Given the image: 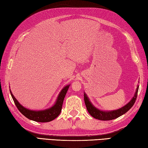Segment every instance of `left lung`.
Returning <instances> with one entry per match:
<instances>
[{"label":"left lung","instance_id":"left-lung-1","mask_svg":"<svg viewBox=\"0 0 148 148\" xmlns=\"http://www.w3.org/2000/svg\"><path fill=\"white\" fill-rule=\"evenodd\" d=\"M138 87L139 86L137 85V88L136 89L134 96L133 97V98L131 99L130 101L127 104L124 106L123 107L117 109V110L111 111H103L97 108L92 104L87 94L85 92H84V99L86 108H87L89 113L96 119H99L100 120V121H110V120L115 119L122 116V115H124V114L126 113L127 111H129L132 108L133 104L135 102L136 97H137Z\"/></svg>","mask_w":148,"mask_h":148}]
</instances>
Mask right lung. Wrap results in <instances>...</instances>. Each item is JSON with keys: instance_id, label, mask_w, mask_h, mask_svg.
I'll list each match as a JSON object with an SVG mask.
<instances>
[{"instance_id": "right-lung-1", "label": "right lung", "mask_w": 148, "mask_h": 148, "mask_svg": "<svg viewBox=\"0 0 148 148\" xmlns=\"http://www.w3.org/2000/svg\"><path fill=\"white\" fill-rule=\"evenodd\" d=\"M69 86L70 84L66 85L62 89V90L58 94L55 104L52 106L42 110H32L24 107L15 99L11 90H10V91L16 108H18V110L20 111L22 115H24L26 118L33 121L38 122H48L56 119L59 115L61 110H62L64 99Z\"/></svg>"}]
</instances>
